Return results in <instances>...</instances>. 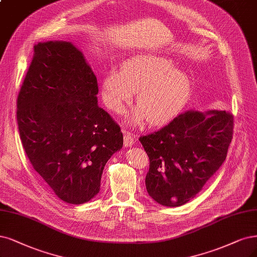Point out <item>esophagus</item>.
Segmentation results:
<instances>
[{"label":"esophagus","instance_id":"1","mask_svg":"<svg viewBox=\"0 0 257 257\" xmlns=\"http://www.w3.org/2000/svg\"><path fill=\"white\" fill-rule=\"evenodd\" d=\"M122 132H123V134H124V146L126 148L132 147L133 145H134V143H135V138H136L135 135H133L132 133H130V132L125 131V130H123Z\"/></svg>","mask_w":257,"mask_h":257}]
</instances>
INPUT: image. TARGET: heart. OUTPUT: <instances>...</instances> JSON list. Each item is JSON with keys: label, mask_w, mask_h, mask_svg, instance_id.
I'll return each instance as SVG.
<instances>
[{"label": "heart", "mask_w": 257, "mask_h": 257, "mask_svg": "<svg viewBox=\"0 0 257 257\" xmlns=\"http://www.w3.org/2000/svg\"><path fill=\"white\" fill-rule=\"evenodd\" d=\"M191 89L188 73L166 56L140 54L125 60L121 71L110 70L102 79L103 101L116 112H122L136 92L138 108L128 121L140 125L148 120L162 125L172 120L187 101Z\"/></svg>", "instance_id": "heart-1"}]
</instances>
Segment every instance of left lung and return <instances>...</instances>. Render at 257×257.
<instances>
[{"instance_id":"left-lung-1","label":"left lung","mask_w":257,"mask_h":257,"mask_svg":"<svg viewBox=\"0 0 257 257\" xmlns=\"http://www.w3.org/2000/svg\"><path fill=\"white\" fill-rule=\"evenodd\" d=\"M225 110H189L159 131L140 137L150 159L146 187L161 205H184L223 164L233 138Z\"/></svg>"}]
</instances>
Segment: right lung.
Wrapping results in <instances>:
<instances>
[{
	"label": "right lung",
	"instance_id": "1",
	"mask_svg": "<svg viewBox=\"0 0 257 257\" xmlns=\"http://www.w3.org/2000/svg\"><path fill=\"white\" fill-rule=\"evenodd\" d=\"M17 100V121L32 166L56 196L83 204L100 191L108 159L123 146L98 105V83L69 41L39 42Z\"/></svg>",
	"mask_w": 257,
	"mask_h": 257
}]
</instances>
